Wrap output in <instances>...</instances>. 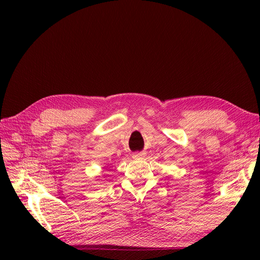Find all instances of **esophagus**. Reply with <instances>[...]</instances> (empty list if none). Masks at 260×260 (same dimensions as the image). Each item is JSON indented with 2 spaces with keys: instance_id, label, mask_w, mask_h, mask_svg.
Here are the masks:
<instances>
[{
  "instance_id": "1",
  "label": "esophagus",
  "mask_w": 260,
  "mask_h": 260,
  "mask_svg": "<svg viewBox=\"0 0 260 260\" xmlns=\"http://www.w3.org/2000/svg\"><path fill=\"white\" fill-rule=\"evenodd\" d=\"M143 157H144V153H135L132 155L133 159H141L143 158Z\"/></svg>"
}]
</instances>
